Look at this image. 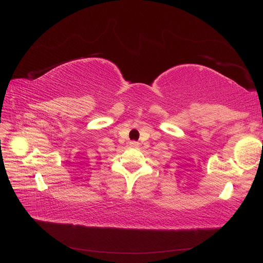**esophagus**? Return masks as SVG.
Listing matches in <instances>:
<instances>
[{
    "label": "esophagus",
    "mask_w": 263,
    "mask_h": 263,
    "mask_svg": "<svg viewBox=\"0 0 263 263\" xmlns=\"http://www.w3.org/2000/svg\"><path fill=\"white\" fill-rule=\"evenodd\" d=\"M129 145H130L131 147H138L140 144H139V142H136V141H132V142L129 143Z\"/></svg>",
    "instance_id": "obj_1"
}]
</instances>
